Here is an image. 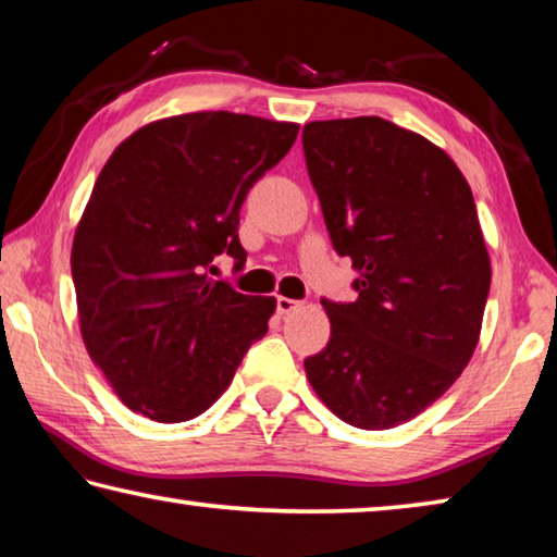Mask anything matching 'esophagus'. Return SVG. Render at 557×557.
Instances as JSON below:
<instances>
[{
	"instance_id": "34e87169",
	"label": "esophagus",
	"mask_w": 557,
	"mask_h": 557,
	"mask_svg": "<svg viewBox=\"0 0 557 557\" xmlns=\"http://www.w3.org/2000/svg\"><path fill=\"white\" fill-rule=\"evenodd\" d=\"M275 301H277V314H282V317L297 312V309L301 307L299 299H289V297H277Z\"/></svg>"
}]
</instances>
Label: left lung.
<instances>
[{
  "instance_id": "left-lung-1",
  "label": "left lung",
  "mask_w": 557,
  "mask_h": 557,
  "mask_svg": "<svg viewBox=\"0 0 557 557\" xmlns=\"http://www.w3.org/2000/svg\"><path fill=\"white\" fill-rule=\"evenodd\" d=\"M307 172L356 301L322 299L332 338L305 358L336 418L391 430L430 408L474 354L492 262L447 152L383 117L307 122Z\"/></svg>"
}]
</instances>
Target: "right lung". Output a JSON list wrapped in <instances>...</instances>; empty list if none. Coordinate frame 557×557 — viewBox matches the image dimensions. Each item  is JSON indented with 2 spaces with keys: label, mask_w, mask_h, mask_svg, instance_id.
Segmentation results:
<instances>
[{
  "label": "right lung",
  "mask_w": 557,
  "mask_h": 557,
  "mask_svg": "<svg viewBox=\"0 0 557 557\" xmlns=\"http://www.w3.org/2000/svg\"><path fill=\"white\" fill-rule=\"evenodd\" d=\"M297 132L295 122L188 112L139 127L102 166L71 272L83 342L129 410L196 418L268 334L275 297L240 295L209 270L221 252L245 260L240 206Z\"/></svg>",
  "instance_id": "obj_1"
}]
</instances>
